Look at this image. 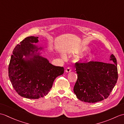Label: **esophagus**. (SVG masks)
Here are the masks:
<instances>
[{
  "label": "esophagus",
  "instance_id": "esophagus-1",
  "mask_svg": "<svg viewBox=\"0 0 124 124\" xmlns=\"http://www.w3.org/2000/svg\"><path fill=\"white\" fill-rule=\"evenodd\" d=\"M71 71V69L70 67H68L65 69V72H70Z\"/></svg>",
  "mask_w": 124,
  "mask_h": 124
}]
</instances>
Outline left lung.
Masks as SVG:
<instances>
[{"instance_id": "obj_1", "label": "left lung", "mask_w": 124, "mask_h": 124, "mask_svg": "<svg viewBox=\"0 0 124 124\" xmlns=\"http://www.w3.org/2000/svg\"><path fill=\"white\" fill-rule=\"evenodd\" d=\"M110 58L112 63L96 61L76 63L78 78L73 91L78 99L95 103L110 95L118 77L116 59L113 54Z\"/></svg>"}]
</instances>
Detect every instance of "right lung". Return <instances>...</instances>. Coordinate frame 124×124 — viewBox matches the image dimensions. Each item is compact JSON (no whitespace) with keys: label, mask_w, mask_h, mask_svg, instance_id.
Returning a JSON list of instances; mask_svg holds the SVG:
<instances>
[{"label":"right lung","mask_w":124,"mask_h":124,"mask_svg":"<svg viewBox=\"0 0 124 124\" xmlns=\"http://www.w3.org/2000/svg\"><path fill=\"white\" fill-rule=\"evenodd\" d=\"M38 37L25 38L13 51L8 66V76L15 91L22 97L38 99L48 93L54 80L64 73V68L50 63L40 56ZM24 56L25 58H23Z\"/></svg>","instance_id":"obj_1"}]
</instances>
